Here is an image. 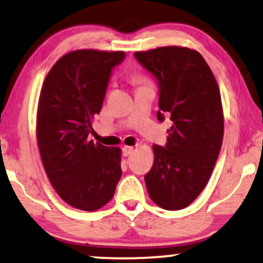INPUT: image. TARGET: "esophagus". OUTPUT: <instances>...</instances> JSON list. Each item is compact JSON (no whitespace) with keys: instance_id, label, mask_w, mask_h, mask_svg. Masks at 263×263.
I'll list each match as a JSON object with an SVG mask.
<instances>
[{"instance_id":"1","label":"esophagus","mask_w":263,"mask_h":263,"mask_svg":"<svg viewBox=\"0 0 263 263\" xmlns=\"http://www.w3.org/2000/svg\"><path fill=\"white\" fill-rule=\"evenodd\" d=\"M123 156L124 157H128V156H130V154L134 152L135 151V147H133V146H124L123 147Z\"/></svg>"}]
</instances>
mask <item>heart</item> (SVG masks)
<instances>
[{"mask_svg":"<svg viewBox=\"0 0 263 263\" xmlns=\"http://www.w3.org/2000/svg\"><path fill=\"white\" fill-rule=\"evenodd\" d=\"M135 79H136V80H138V81H142V80H143V79H142L141 77H136Z\"/></svg>","mask_w":263,"mask_h":263,"instance_id":"obj_1","label":"heart"}]
</instances>
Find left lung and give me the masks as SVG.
Here are the masks:
<instances>
[{"instance_id": "left-lung-1", "label": "left lung", "mask_w": 263, "mask_h": 263, "mask_svg": "<svg viewBox=\"0 0 263 263\" xmlns=\"http://www.w3.org/2000/svg\"><path fill=\"white\" fill-rule=\"evenodd\" d=\"M136 60L159 82L157 117H170L166 146L153 145L154 161L145 176L154 203L167 211L188 207L210 181L224 136L220 91L199 51L161 46L136 51Z\"/></svg>"}]
</instances>
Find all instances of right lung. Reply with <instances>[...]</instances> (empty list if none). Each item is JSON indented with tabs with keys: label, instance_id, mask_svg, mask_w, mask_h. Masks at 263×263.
<instances>
[{
	"label": "right lung",
	"instance_id": "add662e5",
	"mask_svg": "<svg viewBox=\"0 0 263 263\" xmlns=\"http://www.w3.org/2000/svg\"><path fill=\"white\" fill-rule=\"evenodd\" d=\"M124 51L81 49L68 52L46 75L37 109V142L43 166L64 202L97 211L114 197L121 148L88 140L102 110L111 70Z\"/></svg>",
	"mask_w": 263,
	"mask_h": 263
}]
</instances>
